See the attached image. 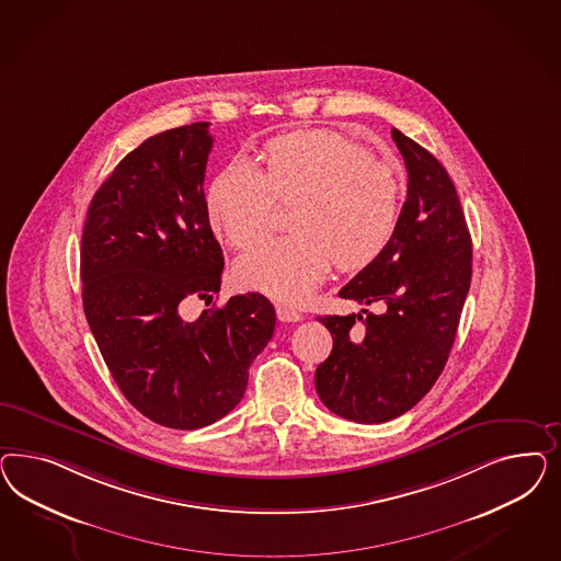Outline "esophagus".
Returning a JSON list of instances; mask_svg holds the SVG:
<instances>
[{
  "label": "esophagus",
  "instance_id": "esophagus-1",
  "mask_svg": "<svg viewBox=\"0 0 561 561\" xmlns=\"http://www.w3.org/2000/svg\"><path fill=\"white\" fill-rule=\"evenodd\" d=\"M275 310H277V319L282 323H298V321H302V314L298 310L289 308V306L279 305Z\"/></svg>",
  "mask_w": 561,
  "mask_h": 561
}]
</instances>
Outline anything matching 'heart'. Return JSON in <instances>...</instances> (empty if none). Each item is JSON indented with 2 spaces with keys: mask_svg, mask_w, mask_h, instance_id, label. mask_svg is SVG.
<instances>
[{
  "mask_svg": "<svg viewBox=\"0 0 561 561\" xmlns=\"http://www.w3.org/2000/svg\"><path fill=\"white\" fill-rule=\"evenodd\" d=\"M275 199L294 204L291 237L256 244L234 265L242 288L300 302L331 272H357L385 251L399 221L394 170L347 137L306 129L267 146L265 174L234 158L207 188V211L226 240L247 249L272 226Z\"/></svg>",
  "mask_w": 561,
  "mask_h": 561,
  "instance_id": "obj_1",
  "label": "heart"
}]
</instances>
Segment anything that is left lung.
<instances>
[{
  "label": "left lung",
  "mask_w": 561,
  "mask_h": 561,
  "mask_svg": "<svg viewBox=\"0 0 561 561\" xmlns=\"http://www.w3.org/2000/svg\"><path fill=\"white\" fill-rule=\"evenodd\" d=\"M408 167V199L385 251L340 289L382 314L319 317L333 350L314 374L327 408L357 424H382L417 405L438 380L471 286L473 244L457 188L440 162L392 129ZM362 320V330H352Z\"/></svg>",
  "instance_id": "left-lung-1"
}]
</instances>
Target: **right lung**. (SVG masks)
Wrapping results in <instances>:
<instances>
[{"instance_id":"1","label":"right lung","mask_w":561,"mask_h":561,"mask_svg":"<svg viewBox=\"0 0 561 561\" xmlns=\"http://www.w3.org/2000/svg\"><path fill=\"white\" fill-rule=\"evenodd\" d=\"M191 123L146 139L94 193L82 234V302L117 387L156 424L197 430L237 408L275 329L261 294L185 321L220 291L224 255L204 181L214 137Z\"/></svg>"}]
</instances>
